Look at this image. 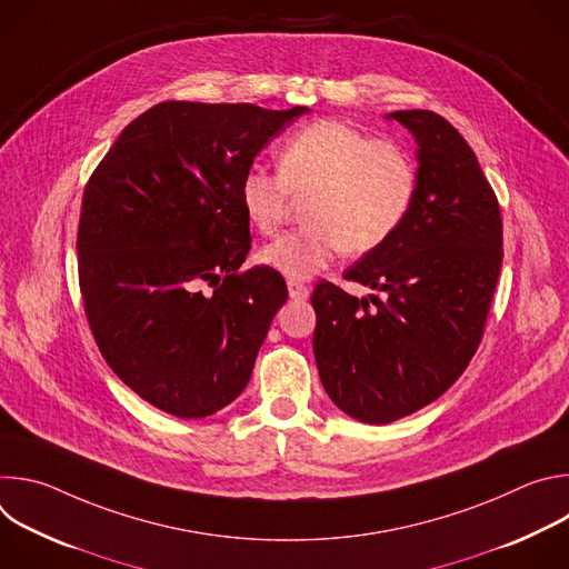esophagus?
I'll list each match as a JSON object with an SVG mask.
<instances>
[{"label": "esophagus", "mask_w": 569, "mask_h": 569, "mask_svg": "<svg viewBox=\"0 0 569 569\" xmlns=\"http://www.w3.org/2000/svg\"><path fill=\"white\" fill-rule=\"evenodd\" d=\"M288 292L292 299H306L310 295V288L306 283H299V281H288Z\"/></svg>", "instance_id": "obj_1"}]
</instances>
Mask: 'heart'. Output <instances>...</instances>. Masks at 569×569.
Listing matches in <instances>:
<instances>
[{"mask_svg":"<svg viewBox=\"0 0 569 569\" xmlns=\"http://www.w3.org/2000/svg\"><path fill=\"white\" fill-rule=\"evenodd\" d=\"M419 193L408 148L333 119L297 130L279 152V173L250 167L240 180L248 222L270 236L306 198L303 227L279 236L259 261L292 281L327 270L340 252L369 254L408 220Z\"/></svg>","mask_w":569,"mask_h":569,"instance_id":"heart-1","label":"heart"}]
</instances>
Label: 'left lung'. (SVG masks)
I'll list each match as a JSON object with an SVG mask.
<instances>
[{"label": "left lung", "mask_w": 569, "mask_h": 569, "mask_svg": "<svg viewBox=\"0 0 569 569\" xmlns=\"http://www.w3.org/2000/svg\"><path fill=\"white\" fill-rule=\"evenodd\" d=\"M419 143L415 207L345 279L380 290L358 299L331 281L312 290L315 362L349 417L380 426L437 400L466 371L502 270V213L466 139L441 114H389Z\"/></svg>", "instance_id": "obj_1"}]
</instances>
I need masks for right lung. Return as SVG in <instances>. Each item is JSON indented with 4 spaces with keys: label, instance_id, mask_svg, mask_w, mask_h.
<instances>
[{
    "label": "right lung",
    "instance_id": "add662e5",
    "mask_svg": "<svg viewBox=\"0 0 569 569\" xmlns=\"http://www.w3.org/2000/svg\"><path fill=\"white\" fill-rule=\"evenodd\" d=\"M308 108L157 103L90 176L78 286L110 369L157 410L202 419L248 387L288 299L272 268L238 270L252 236L240 180Z\"/></svg>",
    "mask_w": 569,
    "mask_h": 569
}]
</instances>
